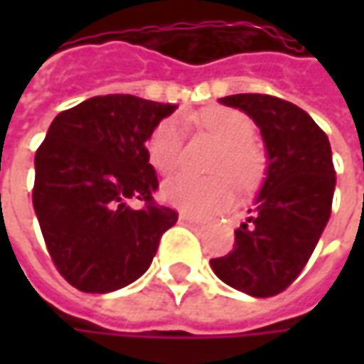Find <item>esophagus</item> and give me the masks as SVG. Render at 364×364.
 <instances>
[{
  "instance_id": "esophagus-1",
  "label": "esophagus",
  "mask_w": 364,
  "mask_h": 364,
  "mask_svg": "<svg viewBox=\"0 0 364 364\" xmlns=\"http://www.w3.org/2000/svg\"><path fill=\"white\" fill-rule=\"evenodd\" d=\"M178 220H180V225H186V227H198L200 225V220H196V218L190 217V215H184V213H180Z\"/></svg>"
}]
</instances>
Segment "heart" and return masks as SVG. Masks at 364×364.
Wrapping results in <instances>:
<instances>
[{"mask_svg": "<svg viewBox=\"0 0 364 364\" xmlns=\"http://www.w3.org/2000/svg\"><path fill=\"white\" fill-rule=\"evenodd\" d=\"M203 127L215 135L223 146V151L213 164L210 178H198L192 174H180L166 180L161 196L180 210L194 217H213L229 208L237 196L235 178L241 186H253L261 176L263 160L253 147V121L245 113L229 107H210L198 115ZM184 146V127L180 119H161L146 141V154L149 164L160 174H172L180 168Z\"/></svg>", "mask_w": 364, "mask_h": 364, "instance_id": "1", "label": "heart"}]
</instances>
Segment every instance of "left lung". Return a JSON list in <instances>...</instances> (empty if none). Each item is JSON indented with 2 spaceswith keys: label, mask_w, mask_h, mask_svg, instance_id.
<instances>
[{
  "label": "left lung",
  "mask_w": 364,
  "mask_h": 364,
  "mask_svg": "<svg viewBox=\"0 0 364 364\" xmlns=\"http://www.w3.org/2000/svg\"><path fill=\"white\" fill-rule=\"evenodd\" d=\"M247 113L261 132L267 170L229 255L210 259L227 286L253 298L284 291L304 269L330 218L336 172L326 133L298 105L272 95L218 99Z\"/></svg>",
  "instance_id": "left-lung-1"
}]
</instances>
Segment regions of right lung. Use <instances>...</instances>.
I'll use <instances>...</instances> for the list:
<instances>
[{
	"label": "right lung",
	"mask_w": 364,
	"mask_h": 364,
	"mask_svg": "<svg viewBox=\"0 0 364 364\" xmlns=\"http://www.w3.org/2000/svg\"><path fill=\"white\" fill-rule=\"evenodd\" d=\"M176 105L105 95L58 113L34 158L32 200L56 269L80 291L109 294L151 265L178 215L154 203L151 129ZM129 200L146 206L135 211Z\"/></svg>",
	"instance_id": "1"
}]
</instances>
